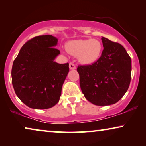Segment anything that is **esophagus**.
I'll return each instance as SVG.
<instances>
[{
	"mask_svg": "<svg viewBox=\"0 0 146 146\" xmlns=\"http://www.w3.org/2000/svg\"><path fill=\"white\" fill-rule=\"evenodd\" d=\"M69 68L70 70H75L76 68V66L73 63H71V62L70 63V64H69Z\"/></svg>",
	"mask_w": 146,
	"mask_h": 146,
	"instance_id": "34e87169",
	"label": "esophagus"
}]
</instances>
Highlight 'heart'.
Here are the masks:
<instances>
[{
	"instance_id": "b5f03b06",
	"label": "heart",
	"mask_w": 146,
	"mask_h": 146,
	"mask_svg": "<svg viewBox=\"0 0 146 146\" xmlns=\"http://www.w3.org/2000/svg\"><path fill=\"white\" fill-rule=\"evenodd\" d=\"M66 48L70 54L77 56L83 65H91L96 62L102 52V44L96 39H79L68 42Z\"/></svg>"
}]
</instances>
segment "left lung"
Listing matches in <instances>:
<instances>
[{"label": "left lung", "mask_w": 146, "mask_h": 146, "mask_svg": "<svg viewBox=\"0 0 146 146\" xmlns=\"http://www.w3.org/2000/svg\"><path fill=\"white\" fill-rule=\"evenodd\" d=\"M104 50L92 65L79 66L80 85L86 98L96 106L118 102L128 89L131 60L120 44L102 37Z\"/></svg>", "instance_id": "8db88e82"}]
</instances>
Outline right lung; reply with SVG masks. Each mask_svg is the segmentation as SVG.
Segmentation results:
<instances>
[{
    "label": "right lung",
    "mask_w": 146,
    "mask_h": 146,
    "mask_svg": "<svg viewBox=\"0 0 146 146\" xmlns=\"http://www.w3.org/2000/svg\"><path fill=\"white\" fill-rule=\"evenodd\" d=\"M57 44L58 38L52 35L36 36L23 46L13 62L14 90L31 108L48 109L59 102L69 64L54 61L60 54Z\"/></svg>",
    "instance_id": "right-lung-1"
}]
</instances>
